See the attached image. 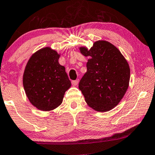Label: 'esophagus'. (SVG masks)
<instances>
[{"label":"esophagus","instance_id":"34e87169","mask_svg":"<svg viewBox=\"0 0 155 155\" xmlns=\"http://www.w3.org/2000/svg\"><path fill=\"white\" fill-rule=\"evenodd\" d=\"M78 82H79V80L77 79V80H75V81H71V84H72V85H73L74 86H77V85H78Z\"/></svg>","mask_w":155,"mask_h":155}]
</instances>
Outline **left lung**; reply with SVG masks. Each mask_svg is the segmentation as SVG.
<instances>
[{
  "instance_id": "obj_1",
  "label": "left lung",
  "mask_w": 155,
  "mask_h": 155,
  "mask_svg": "<svg viewBox=\"0 0 155 155\" xmlns=\"http://www.w3.org/2000/svg\"><path fill=\"white\" fill-rule=\"evenodd\" d=\"M82 55L89 57L87 71L78 88L90 107L107 112L116 107L128 88L130 68L117 47L106 41H97L93 47L79 48Z\"/></svg>"
}]
</instances>
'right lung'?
<instances>
[{"instance_id":"add662e5","label":"right lung","mask_w":155,"mask_h":155,"mask_svg":"<svg viewBox=\"0 0 155 155\" xmlns=\"http://www.w3.org/2000/svg\"><path fill=\"white\" fill-rule=\"evenodd\" d=\"M60 56L45 47L34 53L26 65L24 88L30 102L39 110L51 111L60 106L71 86L65 67L59 64Z\"/></svg>"}]
</instances>
